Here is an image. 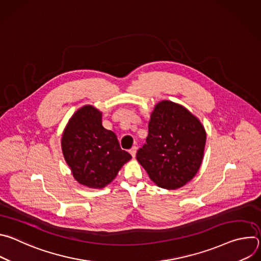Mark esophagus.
<instances>
[{
	"label": "esophagus",
	"mask_w": 261,
	"mask_h": 261,
	"mask_svg": "<svg viewBox=\"0 0 261 261\" xmlns=\"http://www.w3.org/2000/svg\"><path fill=\"white\" fill-rule=\"evenodd\" d=\"M129 152H130V154L132 155V157H133V158H135V156H136V152H137V147H136V146H133Z\"/></svg>",
	"instance_id": "esophagus-1"
}]
</instances>
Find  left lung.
I'll list each match as a JSON object with an SVG mask.
<instances>
[{
	"mask_svg": "<svg viewBox=\"0 0 261 261\" xmlns=\"http://www.w3.org/2000/svg\"><path fill=\"white\" fill-rule=\"evenodd\" d=\"M205 141V129L197 117L178 103L162 100L152 111L146 143L136 159L157 186L175 190L197 173Z\"/></svg>",
	"mask_w": 261,
	"mask_h": 261,
	"instance_id": "8db88e82",
	"label": "left lung"
}]
</instances>
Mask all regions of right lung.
Segmentation results:
<instances>
[{"label":"right lung","instance_id":"add662e5","mask_svg":"<svg viewBox=\"0 0 261 261\" xmlns=\"http://www.w3.org/2000/svg\"><path fill=\"white\" fill-rule=\"evenodd\" d=\"M61 145L73 177L92 189L106 187L132 158L122 150L117 135L102 126L101 111L89 104L69 119Z\"/></svg>","mask_w":261,"mask_h":261}]
</instances>
